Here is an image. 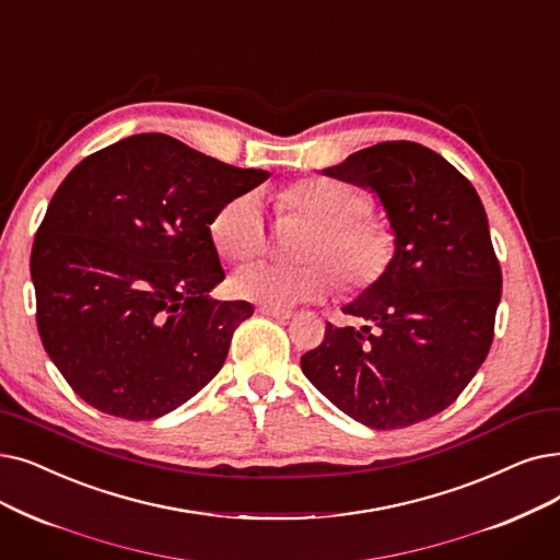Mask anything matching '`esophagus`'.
<instances>
[{
  "instance_id": "obj_1",
  "label": "esophagus",
  "mask_w": 560,
  "mask_h": 560,
  "mask_svg": "<svg viewBox=\"0 0 560 560\" xmlns=\"http://www.w3.org/2000/svg\"><path fill=\"white\" fill-rule=\"evenodd\" d=\"M258 313H262V315H272V318H277V320H290V318H293V311L277 308V306H265V304H260V306H258Z\"/></svg>"
}]
</instances>
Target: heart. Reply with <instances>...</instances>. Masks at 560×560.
Instances as JSON below:
<instances>
[{"mask_svg":"<svg viewBox=\"0 0 560 560\" xmlns=\"http://www.w3.org/2000/svg\"><path fill=\"white\" fill-rule=\"evenodd\" d=\"M279 208L311 222L302 265L258 260L233 277L240 298L288 308L320 300L336 288V272L352 290L382 281L396 258V233L369 210V199L348 183L306 178L279 194ZM210 233L217 249L231 260H247L265 247V212L254 194H240L214 212Z\"/></svg>","mask_w":560,"mask_h":560,"instance_id":"obj_1","label":"heart"}]
</instances>
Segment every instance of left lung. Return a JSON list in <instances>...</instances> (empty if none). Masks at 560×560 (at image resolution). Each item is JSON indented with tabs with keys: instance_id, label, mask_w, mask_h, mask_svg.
Returning a JSON list of instances; mask_svg holds the SVG:
<instances>
[{
	"instance_id": "obj_1",
	"label": "left lung",
	"mask_w": 560,
	"mask_h": 560,
	"mask_svg": "<svg viewBox=\"0 0 560 560\" xmlns=\"http://www.w3.org/2000/svg\"><path fill=\"white\" fill-rule=\"evenodd\" d=\"M371 189L396 233L382 281L343 306L361 329L327 323L302 371L340 411L375 430L446 409L485 361L501 300V267L474 185L415 141H384L323 168Z\"/></svg>"
}]
</instances>
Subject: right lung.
Wrapping results in <instances>:
<instances>
[{
  "label": "right lung",
  "mask_w": 560,
  "mask_h": 560,
  "mask_svg": "<svg viewBox=\"0 0 560 560\" xmlns=\"http://www.w3.org/2000/svg\"><path fill=\"white\" fill-rule=\"evenodd\" d=\"M267 178L160 132L120 139L66 176L30 267L43 348L84 402L151 421L220 373L254 306L210 298L224 281L210 224Z\"/></svg>",
  "instance_id": "add662e5"
}]
</instances>
